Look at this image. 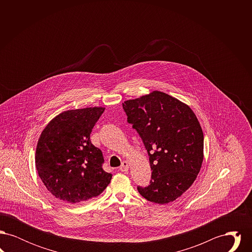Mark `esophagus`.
I'll return each instance as SVG.
<instances>
[{
	"label": "esophagus",
	"instance_id": "1",
	"mask_svg": "<svg viewBox=\"0 0 252 252\" xmlns=\"http://www.w3.org/2000/svg\"><path fill=\"white\" fill-rule=\"evenodd\" d=\"M128 168H129V164H128V161H126V160H124L123 162H122V164H121L120 169L122 172H126V171H128Z\"/></svg>",
	"mask_w": 252,
	"mask_h": 252
}]
</instances>
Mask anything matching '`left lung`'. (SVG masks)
Returning <instances> with one entry per match:
<instances>
[{"label": "left lung", "instance_id": "obj_1", "mask_svg": "<svg viewBox=\"0 0 252 252\" xmlns=\"http://www.w3.org/2000/svg\"><path fill=\"white\" fill-rule=\"evenodd\" d=\"M123 108L143 140L152 170L150 184L138 191L155 203L176 200L192 186L203 161V131L195 114L158 91L126 100Z\"/></svg>", "mask_w": 252, "mask_h": 252}]
</instances>
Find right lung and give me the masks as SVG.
I'll list each match as a JSON object with an SVG mask.
<instances>
[{
	"mask_svg": "<svg viewBox=\"0 0 252 252\" xmlns=\"http://www.w3.org/2000/svg\"><path fill=\"white\" fill-rule=\"evenodd\" d=\"M104 110L94 107L63 111L51 120L37 141L38 176L49 192L66 203L95 197L112 178L102 168V151L90 139Z\"/></svg>",
	"mask_w": 252,
	"mask_h": 252,
	"instance_id": "add662e5",
	"label": "right lung"
}]
</instances>
